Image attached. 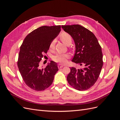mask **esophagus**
Returning <instances> with one entry per match:
<instances>
[{
  "instance_id": "1",
  "label": "esophagus",
  "mask_w": 120,
  "mask_h": 120,
  "mask_svg": "<svg viewBox=\"0 0 120 120\" xmlns=\"http://www.w3.org/2000/svg\"><path fill=\"white\" fill-rule=\"evenodd\" d=\"M63 67H64V65H61V64H59V65H58V68H63Z\"/></svg>"
}]
</instances>
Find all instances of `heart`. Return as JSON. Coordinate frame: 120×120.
Returning a JSON list of instances; mask_svg holds the SVG:
<instances>
[{"label": "heart", "mask_w": 120, "mask_h": 120, "mask_svg": "<svg viewBox=\"0 0 120 120\" xmlns=\"http://www.w3.org/2000/svg\"><path fill=\"white\" fill-rule=\"evenodd\" d=\"M60 39L64 44L67 45H70L72 42V38L71 35L67 32H63L60 36ZM55 45V40H52L50 43V49H53ZM70 56L68 54H61L56 53L52 57V60L56 63H59L61 64H64L67 62V60L69 58Z\"/></svg>", "instance_id": "obj_1"}]
</instances>
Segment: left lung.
Listing matches in <instances>:
<instances>
[{
  "mask_svg": "<svg viewBox=\"0 0 120 120\" xmlns=\"http://www.w3.org/2000/svg\"><path fill=\"white\" fill-rule=\"evenodd\" d=\"M61 27L71 36L75 43V52L71 61L84 66L81 69L71 67L67 81L76 90H88L97 82L103 67L101 46L93 32L80 25H62Z\"/></svg>",
  "mask_w": 120,
  "mask_h": 120,
  "instance_id": "1",
  "label": "left lung"
}]
</instances>
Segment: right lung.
Masks as SVG:
<instances>
[{"label":"right lung","mask_w":120,"mask_h":120,"mask_svg":"<svg viewBox=\"0 0 120 120\" xmlns=\"http://www.w3.org/2000/svg\"><path fill=\"white\" fill-rule=\"evenodd\" d=\"M60 28V25L39 27L27 34L20 46L18 68L25 84L34 90L41 91L49 88L59 71L57 64L53 61L45 68H41L39 64Z\"/></svg>","instance_id":"add662e5"}]
</instances>
